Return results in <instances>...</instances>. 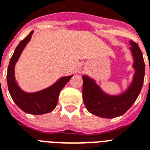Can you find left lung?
Wrapping results in <instances>:
<instances>
[{
	"instance_id": "1",
	"label": "left lung",
	"mask_w": 150,
	"mask_h": 150,
	"mask_svg": "<svg viewBox=\"0 0 150 150\" xmlns=\"http://www.w3.org/2000/svg\"><path fill=\"white\" fill-rule=\"evenodd\" d=\"M134 75L131 82L121 94L111 95L103 91L95 79L83 76V99L86 110L98 117L114 118L124 115L140 94L145 77V63L142 51L134 41H129Z\"/></svg>"
}]
</instances>
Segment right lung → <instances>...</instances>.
<instances>
[{
	"label": "right lung",
	"instance_id": "right-lung-1",
	"mask_svg": "<svg viewBox=\"0 0 150 150\" xmlns=\"http://www.w3.org/2000/svg\"><path fill=\"white\" fill-rule=\"evenodd\" d=\"M34 31H32L15 49L8 67L7 83L11 97L20 109L30 115H40L52 112L58 103L61 90L73 75L63 76L55 83L43 90L35 92H26L20 87L15 78V66L21 55L23 50L31 40Z\"/></svg>",
	"mask_w": 150,
	"mask_h": 150
}]
</instances>
